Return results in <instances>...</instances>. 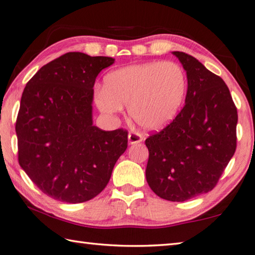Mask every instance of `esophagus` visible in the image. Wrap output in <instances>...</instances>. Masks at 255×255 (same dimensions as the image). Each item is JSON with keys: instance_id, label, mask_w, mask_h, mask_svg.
<instances>
[{"instance_id": "obj_1", "label": "esophagus", "mask_w": 255, "mask_h": 255, "mask_svg": "<svg viewBox=\"0 0 255 255\" xmlns=\"http://www.w3.org/2000/svg\"><path fill=\"white\" fill-rule=\"evenodd\" d=\"M143 140V136L138 132H129L128 135V143L129 144H137Z\"/></svg>"}]
</instances>
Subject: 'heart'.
<instances>
[{
	"label": "heart",
	"mask_w": 255,
	"mask_h": 255,
	"mask_svg": "<svg viewBox=\"0 0 255 255\" xmlns=\"http://www.w3.org/2000/svg\"><path fill=\"white\" fill-rule=\"evenodd\" d=\"M187 90V74L178 63L153 60L108 73L103 88L94 91V101L99 110L110 116L128 105L129 117L138 126L159 130L179 114Z\"/></svg>",
	"instance_id": "heart-1"
}]
</instances>
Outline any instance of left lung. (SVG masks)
I'll list each match as a JSON object with an SVG mask.
<instances>
[{
	"label": "left lung",
	"mask_w": 255,
	"mask_h": 255,
	"mask_svg": "<svg viewBox=\"0 0 255 255\" xmlns=\"http://www.w3.org/2000/svg\"><path fill=\"white\" fill-rule=\"evenodd\" d=\"M187 72L185 105L173 122L145 140L146 180L158 197L185 201L213 190L236 149L237 109L222 77L173 51Z\"/></svg>",
	"instance_id": "8db88e82"
}]
</instances>
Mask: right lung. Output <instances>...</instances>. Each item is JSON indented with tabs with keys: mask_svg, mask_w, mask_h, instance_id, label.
Here are the masks:
<instances>
[{
	"mask_svg": "<svg viewBox=\"0 0 255 255\" xmlns=\"http://www.w3.org/2000/svg\"><path fill=\"white\" fill-rule=\"evenodd\" d=\"M112 57L67 53L23 90L15 123L20 166L45 195L80 204L98 196L128 145V131L93 125V86Z\"/></svg>",
	"mask_w": 255,
	"mask_h": 255,
	"instance_id": "obj_1",
	"label": "right lung"
}]
</instances>
